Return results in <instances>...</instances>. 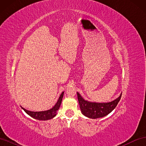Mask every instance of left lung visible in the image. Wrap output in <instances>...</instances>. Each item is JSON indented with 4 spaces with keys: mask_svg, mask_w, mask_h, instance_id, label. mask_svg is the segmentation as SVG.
<instances>
[{
    "mask_svg": "<svg viewBox=\"0 0 146 146\" xmlns=\"http://www.w3.org/2000/svg\"><path fill=\"white\" fill-rule=\"evenodd\" d=\"M77 93L82 113L91 119L100 118L108 115L116 108L122 95L121 93L117 98L109 102H96L85 100L78 92Z\"/></svg>",
    "mask_w": 146,
    "mask_h": 146,
    "instance_id": "1",
    "label": "left lung"
}]
</instances>
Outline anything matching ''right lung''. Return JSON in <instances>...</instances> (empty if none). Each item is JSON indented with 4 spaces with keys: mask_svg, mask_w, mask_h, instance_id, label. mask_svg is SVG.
<instances>
[{
    "mask_svg": "<svg viewBox=\"0 0 146 146\" xmlns=\"http://www.w3.org/2000/svg\"><path fill=\"white\" fill-rule=\"evenodd\" d=\"M63 95H64V91L62 92V93L61 94L58 101H57V102L55 104V105L54 106V107L49 110H45V111H32L25 109L23 107H21H21L26 113L29 114L30 116L35 119H37V120H39V121L49 120V119L54 118L56 115L57 111L59 110V108L61 104V102H62Z\"/></svg>",
    "mask_w": 146,
    "mask_h": 146,
    "instance_id": "obj_1",
    "label": "right lung"
}]
</instances>
